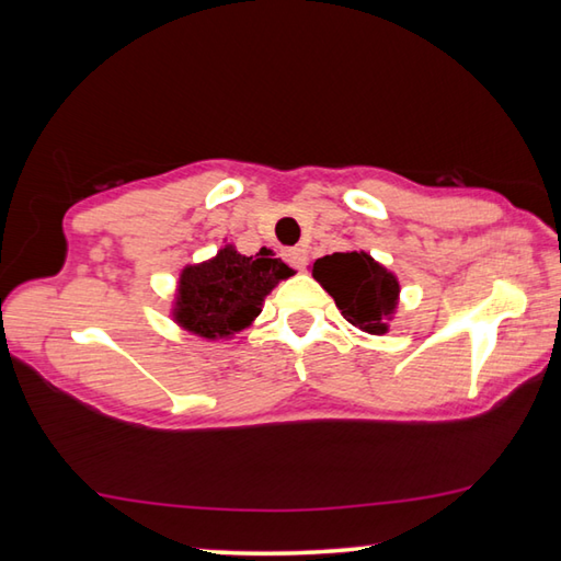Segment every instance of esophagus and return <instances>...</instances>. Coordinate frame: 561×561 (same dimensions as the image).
<instances>
[{
    "instance_id": "34e87169",
    "label": "esophagus",
    "mask_w": 561,
    "mask_h": 561,
    "mask_svg": "<svg viewBox=\"0 0 561 561\" xmlns=\"http://www.w3.org/2000/svg\"><path fill=\"white\" fill-rule=\"evenodd\" d=\"M284 260H287L291 267H297V270H304L307 267V250H304V247H289L287 252H284Z\"/></svg>"
}]
</instances>
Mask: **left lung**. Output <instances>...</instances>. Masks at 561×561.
<instances>
[{
    "mask_svg": "<svg viewBox=\"0 0 561 561\" xmlns=\"http://www.w3.org/2000/svg\"><path fill=\"white\" fill-rule=\"evenodd\" d=\"M311 274L334 297L348 324L366 334H386L388 321L398 309V294H401V284L393 272H388L364 250H354L317 260Z\"/></svg>",
    "mask_w": 561,
    "mask_h": 561,
    "instance_id": "8db88e82",
    "label": "left lung"
}]
</instances>
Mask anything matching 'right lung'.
<instances>
[{"label":"right lung","instance_id":"right-lung-1","mask_svg":"<svg viewBox=\"0 0 561 561\" xmlns=\"http://www.w3.org/2000/svg\"><path fill=\"white\" fill-rule=\"evenodd\" d=\"M294 274L272 250L244 257L225 244L213 260L187 264L180 272L173 319L178 327L203 339H230L252 327L264 297Z\"/></svg>","mask_w":561,"mask_h":561}]
</instances>
